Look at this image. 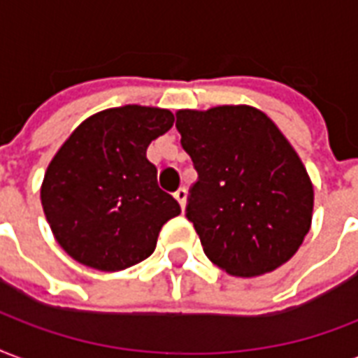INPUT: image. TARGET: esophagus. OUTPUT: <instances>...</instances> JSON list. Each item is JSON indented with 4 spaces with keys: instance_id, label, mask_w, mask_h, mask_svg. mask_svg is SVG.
I'll list each match as a JSON object with an SVG mask.
<instances>
[{
    "instance_id": "esophagus-1",
    "label": "esophagus",
    "mask_w": 358,
    "mask_h": 358,
    "mask_svg": "<svg viewBox=\"0 0 358 358\" xmlns=\"http://www.w3.org/2000/svg\"><path fill=\"white\" fill-rule=\"evenodd\" d=\"M174 199L178 201V205L182 206V210L186 208V199H187V192L184 189V187H180L178 192L174 193Z\"/></svg>"
}]
</instances>
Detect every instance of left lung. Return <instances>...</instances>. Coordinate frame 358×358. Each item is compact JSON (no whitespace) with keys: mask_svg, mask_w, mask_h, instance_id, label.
Listing matches in <instances>:
<instances>
[{"mask_svg":"<svg viewBox=\"0 0 358 358\" xmlns=\"http://www.w3.org/2000/svg\"><path fill=\"white\" fill-rule=\"evenodd\" d=\"M180 144L199 180L187 220L206 258L235 277L287 264L313 218V184L287 136L252 106L178 110Z\"/></svg>","mask_w":358,"mask_h":358,"instance_id":"left-lung-1","label":"left lung"}]
</instances>
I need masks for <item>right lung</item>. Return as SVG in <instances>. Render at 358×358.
Returning <instances> with one entry per match:
<instances>
[{
	"instance_id": "obj_1",
	"label": "right lung",
	"mask_w": 358,
	"mask_h": 358,
	"mask_svg": "<svg viewBox=\"0 0 358 358\" xmlns=\"http://www.w3.org/2000/svg\"><path fill=\"white\" fill-rule=\"evenodd\" d=\"M174 123L163 108L129 104L87 117L55 153L41 205L68 256L92 269L121 271L155 250L180 205L157 186L145 150Z\"/></svg>"
}]
</instances>
